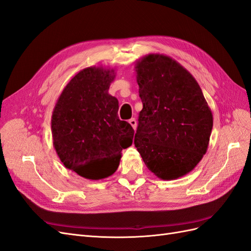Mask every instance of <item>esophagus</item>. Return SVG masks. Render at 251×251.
Segmentation results:
<instances>
[{"label":"esophagus","mask_w":251,"mask_h":251,"mask_svg":"<svg viewBox=\"0 0 251 251\" xmlns=\"http://www.w3.org/2000/svg\"><path fill=\"white\" fill-rule=\"evenodd\" d=\"M128 124H130L132 126V127L135 130L136 126H137V120H136L135 118H131L130 120H128Z\"/></svg>","instance_id":"esophagus-1"}]
</instances>
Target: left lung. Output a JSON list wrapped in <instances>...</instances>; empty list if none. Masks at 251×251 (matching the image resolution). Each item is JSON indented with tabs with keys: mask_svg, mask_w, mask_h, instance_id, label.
<instances>
[{
	"mask_svg": "<svg viewBox=\"0 0 251 251\" xmlns=\"http://www.w3.org/2000/svg\"><path fill=\"white\" fill-rule=\"evenodd\" d=\"M143 104L134 143L162 180L192 172L208 148L214 120L195 77L172 57L151 53L135 64Z\"/></svg>",
	"mask_w": 251,
	"mask_h": 251,
	"instance_id": "1",
	"label": "left lung"
}]
</instances>
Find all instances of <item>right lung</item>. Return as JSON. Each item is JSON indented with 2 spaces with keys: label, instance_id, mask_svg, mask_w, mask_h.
<instances>
[{
  "label": "right lung",
  "instance_id": "right-lung-1",
  "mask_svg": "<svg viewBox=\"0 0 251 251\" xmlns=\"http://www.w3.org/2000/svg\"><path fill=\"white\" fill-rule=\"evenodd\" d=\"M114 69L88 67L71 78L51 117L56 154L67 169L100 180L117 170L121 151L132 146L134 130L118 117V100L108 93Z\"/></svg>",
  "mask_w": 251,
  "mask_h": 251
}]
</instances>
